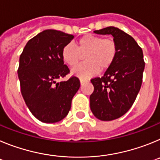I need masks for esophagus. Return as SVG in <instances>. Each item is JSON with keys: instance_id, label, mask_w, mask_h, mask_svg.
Here are the masks:
<instances>
[{"instance_id": "esophagus-1", "label": "esophagus", "mask_w": 160, "mask_h": 160, "mask_svg": "<svg viewBox=\"0 0 160 160\" xmlns=\"http://www.w3.org/2000/svg\"><path fill=\"white\" fill-rule=\"evenodd\" d=\"M85 82H87V80H86V79L80 78V82H81V84H83V83H84Z\"/></svg>"}]
</instances>
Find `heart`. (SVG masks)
I'll list each match as a JSON object with an SVG mask.
<instances>
[{
    "label": "heart",
    "instance_id": "1",
    "mask_svg": "<svg viewBox=\"0 0 160 160\" xmlns=\"http://www.w3.org/2000/svg\"><path fill=\"white\" fill-rule=\"evenodd\" d=\"M118 54V45L114 38L94 34H86L76 42V47L67 44L62 50V58L66 64L75 67L84 55L85 62L73 70L79 77L93 76L98 71L108 70Z\"/></svg>",
    "mask_w": 160,
    "mask_h": 160
}]
</instances>
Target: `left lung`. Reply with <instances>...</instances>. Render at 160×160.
I'll list each match as a JSON object with an SVG mask.
<instances>
[{
	"mask_svg": "<svg viewBox=\"0 0 160 160\" xmlns=\"http://www.w3.org/2000/svg\"><path fill=\"white\" fill-rule=\"evenodd\" d=\"M94 32L111 34L118 45L112 66L102 77L90 80L94 88L90 96V110L98 119L111 121L126 114L135 101L142 82L143 53L135 39L118 28L110 26Z\"/></svg>",
	"mask_w": 160,
	"mask_h": 160,
	"instance_id": "left-lung-1",
	"label": "left lung"
}]
</instances>
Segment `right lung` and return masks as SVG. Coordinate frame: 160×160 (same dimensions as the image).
I'll return each instance as SVG.
<instances>
[{
  "label": "right lung",
  "mask_w": 160,
  "mask_h": 160,
  "mask_svg": "<svg viewBox=\"0 0 160 160\" xmlns=\"http://www.w3.org/2000/svg\"><path fill=\"white\" fill-rule=\"evenodd\" d=\"M74 36L47 29L31 38L19 59L18 73L25 102L38 120L57 122L68 114L71 101L80 87V81L71 76L62 58V50Z\"/></svg>",
  "instance_id": "right-lung-1"
}]
</instances>
